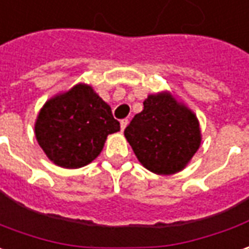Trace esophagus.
<instances>
[{
  "label": "esophagus",
  "instance_id": "34e87169",
  "mask_svg": "<svg viewBox=\"0 0 249 249\" xmlns=\"http://www.w3.org/2000/svg\"><path fill=\"white\" fill-rule=\"evenodd\" d=\"M127 124H128V119H122V121H121V128H122V131H123L124 128L127 127Z\"/></svg>",
  "mask_w": 249,
  "mask_h": 249
}]
</instances>
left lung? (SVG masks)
I'll list each match as a JSON object with an SVG mask.
<instances>
[{"label":"left lung","mask_w":249,"mask_h":249,"mask_svg":"<svg viewBox=\"0 0 249 249\" xmlns=\"http://www.w3.org/2000/svg\"><path fill=\"white\" fill-rule=\"evenodd\" d=\"M124 137L150 172L181 171L200 145L199 122L191 109L168 92L149 95L143 109L130 122Z\"/></svg>","instance_id":"8db88e82"}]
</instances>
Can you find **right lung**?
I'll list each match as a JSON object with an SVG mask.
<instances>
[{
  "mask_svg": "<svg viewBox=\"0 0 249 249\" xmlns=\"http://www.w3.org/2000/svg\"><path fill=\"white\" fill-rule=\"evenodd\" d=\"M119 130L111 107L87 84L50 99L35 123L36 140L46 156L71 169L92 162L108 135Z\"/></svg>",
  "mask_w": 249,
  "mask_h": 249,
  "instance_id": "1",
  "label": "right lung"
}]
</instances>
